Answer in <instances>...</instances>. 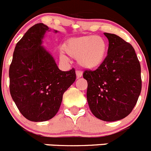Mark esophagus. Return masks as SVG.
<instances>
[{
    "label": "esophagus",
    "instance_id": "esophagus-1",
    "mask_svg": "<svg viewBox=\"0 0 151 151\" xmlns=\"http://www.w3.org/2000/svg\"><path fill=\"white\" fill-rule=\"evenodd\" d=\"M76 74L77 78H80V77H82V72L79 71V70H77V71L76 72Z\"/></svg>",
    "mask_w": 151,
    "mask_h": 151
}]
</instances>
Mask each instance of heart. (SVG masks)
Masks as SVG:
<instances>
[{
	"label": "heart",
	"instance_id": "1",
	"mask_svg": "<svg viewBox=\"0 0 151 151\" xmlns=\"http://www.w3.org/2000/svg\"><path fill=\"white\" fill-rule=\"evenodd\" d=\"M67 55L77 59L80 66L86 69H94L104 62L108 46L106 40L101 36L86 35L69 39L63 45ZM62 58H65L61 54Z\"/></svg>",
	"mask_w": 151,
	"mask_h": 151
}]
</instances>
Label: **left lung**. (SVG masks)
<instances>
[{
    "label": "left lung",
    "instance_id": "obj_1",
    "mask_svg": "<svg viewBox=\"0 0 151 151\" xmlns=\"http://www.w3.org/2000/svg\"><path fill=\"white\" fill-rule=\"evenodd\" d=\"M109 41L107 56L96 70H85L87 100L94 116L106 122L127 116L141 91V65L134 49L119 36L104 33Z\"/></svg>",
    "mask_w": 151,
    "mask_h": 151
}]
</instances>
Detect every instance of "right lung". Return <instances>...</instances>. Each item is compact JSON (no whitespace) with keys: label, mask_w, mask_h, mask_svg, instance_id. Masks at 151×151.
I'll return each instance as SVG.
<instances>
[{"label":"right lung","mask_w":151,"mask_h":151,"mask_svg":"<svg viewBox=\"0 0 151 151\" xmlns=\"http://www.w3.org/2000/svg\"><path fill=\"white\" fill-rule=\"evenodd\" d=\"M47 31L50 30L46 25L38 23L25 33L16 45L9 69L12 98L22 116L32 122L53 118L63 94L76 78L74 69L61 71L42 47Z\"/></svg>","instance_id":"obj_1"}]
</instances>
